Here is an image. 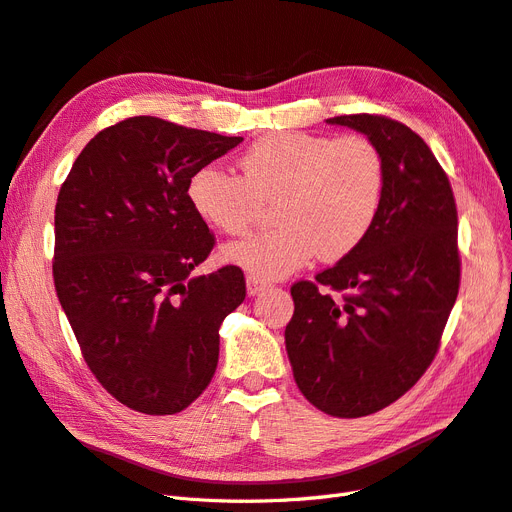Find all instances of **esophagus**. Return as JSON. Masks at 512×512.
Returning <instances> with one entry per match:
<instances>
[{
	"label": "esophagus",
	"instance_id": "1",
	"mask_svg": "<svg viewBox=\"0 0 512 512\" xmlns=\"http://www.w3.org/2000/svg\"><path fill=\"white\" fill-rule=\"evenodd\" d=\"M267 282L265 280H260V277H256V275H247V294H250V297H256V294H260L262 290H267Z\"/></svg>",
	"mask_w": 512,
	"mask_h": 512
}]
</instances>
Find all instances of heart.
I'll list each match as a JSON object with an SVG mask.
<instances>
[{
	"mask_svg": "<svg viewBox=\"0 0 512 512\" xmlns=\"http://www.w3.org/2000/svg\"><path fill=\"white\" fill-rule=\"evenodd\" d=\"M243 177L203 166L190 177L194 211L215 230L241 235L275 203L277 226L228 243L222 256L260 280H275L316 254L337 262L374 228L386 190L380 147L363 134L275 132L241 156Z\"/></svg>",
	"mask_w": 512,
	"mask_h": 512,
	"instance_id": "1",
	"label": "heart"
}]
</instances>
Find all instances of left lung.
Instances as JSON below:
<instances>
[{"instance_id":"obj_1","label":"left lung","mask_w":512,"mask_h":512,"mask_svg":"<svg viewBox=\"0 0 512 512\" xmlns=\"http://www.w3.org/2000/svg\"><path fill=\"white\" fill-rule=\"evenodd\" d=\"M374 141L386 190L374 228L314 282L290 288L286 350L294 382L324 414L391 406L436 359L461 282L457 205L427 143L384 115L327 119Z\"/></svg>"}]
</instances>
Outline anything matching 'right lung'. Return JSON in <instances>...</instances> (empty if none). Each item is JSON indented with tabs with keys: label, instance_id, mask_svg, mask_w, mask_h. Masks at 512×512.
<instances>
[{
	"label": "right lung",
	"instance_id": "obj_1",
	"mask_svg": "<svg viewBox=\"0 0 512 512\" xmlns=\"http://www.w3.org/2000/svg\"><path fill=\"white\" fill-rule=\"evenodd\" d=\"M241 136L130 117L98 132L55 205L53 280L91 374L119 404L175 414L207 389L220 324L245 299L235 265L192 277L215 237L188 198Z\"/></svg>",
	"mask_w": 512,
	"mask_h": 512
}]
</instances>
